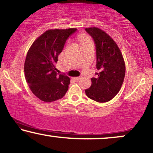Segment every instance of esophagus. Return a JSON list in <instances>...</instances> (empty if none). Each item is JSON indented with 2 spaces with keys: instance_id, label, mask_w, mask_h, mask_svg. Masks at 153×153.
<instances>
[{
  "instance_id": "esophagus-1",
  "label": "esophagus",
  "mask_w": 153,
  "mask_h": 153,
  "mask_svg": "<svg viewBox=\"0 0 153 153\" xmlns=\"http://www.w3.org/2000/svg\"><path fill=\"white\" fill-rule=\"evenodd\" d=\"M73 79H74L75 81H78L80 79V77H75V78H73Z\"/></svg>"
}]
</instances>
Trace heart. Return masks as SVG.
<instances>
[{"instance_id":"obj_1","label":"heart","mask_w":153,"mask_h":153,"mask_svg":"<svg viewBox=\"0 0 153 153\" xmlns=\"http://www.w3.org/2000/svg\"><path fill=\"white\" fill-rule=\"evenodd\" d=\"M78 39L79 41L81 42V44H84L85 42H88L89 41H91L90 39L89 38L88 35H86L85 34H80L78 35Z\"/></svg>"}]
</instances>
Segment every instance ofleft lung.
Here are the masks:
<instances>
[{"mask_svg": "<svg viewBox=\"0 0 153 153\" xmlns=\"http://www.w3.org/2000/svg\"><path fill=\"white\" fill-rule=\"evenodd\" d=\"M93 38L96 46L97 64L99 73L91 78L92 85L85 91L91 100L107 102L121 90L126 73V65L121 50L107 33L97 27L85 28Z\"/></svg>", "mask_w": 153, "mask_h": 153, "instance_id": "1", "label": "left lung"}]
</instances>
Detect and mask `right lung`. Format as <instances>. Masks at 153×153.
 I'll list each match as a JSON object with an SVG mask.
<instances>
[{
    "label": "right lung",
    "mask_w": 153,
    "mask_h": 153,
    "mask_svg": "<svg viewBox=\"0 0 153 153\" xmlns=\"http://www.w3.org/2000/svg\"><path fill=\"white\" fill-rule=\"evenodd\" d=\"M76 30H46L28 50L24 65L25 77L32 93L42 101H56L68 90L70 78L65 75H58L55 64L68 38Z\"/></svg>",
    "instance_id": "obj_1"
}]
</instances>
